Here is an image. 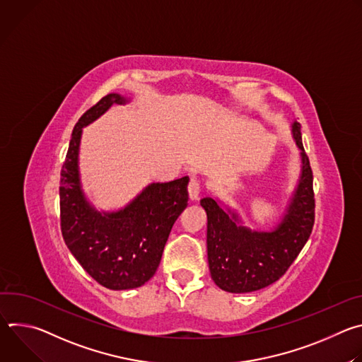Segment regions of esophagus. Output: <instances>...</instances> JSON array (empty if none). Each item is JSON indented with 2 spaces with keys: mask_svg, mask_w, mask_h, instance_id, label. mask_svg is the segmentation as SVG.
Here are the masks:
<instances>
[{
  "mask_svg": "<svg viewBox=\"0 0 362 362\" xmlns=\"http://www.w3.org/2000/svg\"><path fill=\"white\" fill-rule=\"evenodd\" d=\"M200 189H202V182H200V179H197V177H192V179H190V182H189V186H187L189 197H190L192 200H196V199L199 197Z\"/></svg>",
  "mask_w": 362,
  "mask_h": 362,
  "instance_id": "34e87169",
  "label": "esophagus"
}]
</instances>
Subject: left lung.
Instances as JSON below:
<instances>
[{"label":"left lung","instance_id":"left-lung-1","mask_svg":"<svg viewBox=\"0 0 362 362\" xmlns=\"http://www.w3.org/2000/svg\"><path fill=\"white\" fill-rule=\"evenodd\" d=\"M292 134L300 148L302 170L286 214L274 230H250L239 225L238 215L225 211L214 197L200 200L208 215L206 242L211 275L226 292L246 293L276 282L311 236L315 222L314 176L298 122L292 124Z\"/></svg>","mask_w":362,"mask_h":362}]
</instances>
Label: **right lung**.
Here are the masks:
<instances>
[{
  "instance_id": "1",
  "label": "right lung",
  "mask_w": 362,
  "mask_h": 362,
  "mask_svg": "<svg viewBox=\"0 0 362 362\" xmlns=\"http://www.w3.org/2000/svg\"><path fill=\"white\" fill-rule=\"evenodd\" d=\"M126 101L120 94H107L78 119L60 179L64 242L94 281L115 291L139 288L156 274L172 226L189 200L187 176L148 185L119 212L100 214L84 197L78 175L83 127Z\"/></svg>"
}]
</instances>
